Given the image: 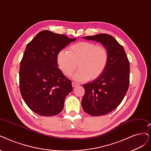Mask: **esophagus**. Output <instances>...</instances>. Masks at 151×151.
Here are the masks:
<instances>
[{"instance_id":"obj_1","label":"esophagus","mask_w":151,"mask_h":151,"mask_svg":"<svg viewBox=\"0 0 151 151\" xmlns=\"http://www.w3.org/2000/svg\"><path fill=\"white\" fill-rule=\"evenodd\" d=\"M80 85V84H79V83H76V82H72L73 87H76V86H78Z\"/></svg>"}]
</instances>
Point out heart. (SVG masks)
Wrapping results in <instances>:
<instances>
[{"label": "heart", "instance_id": "1", "mask_svg": "<svg viewBox=\"0 0 151 151\" xmlns=\"http://www.w3.org/2000/svg\"><path fill=\"white\" fill-rule=\"evenodd\" d=\"M108 53L104 47L90 42H81L61 50L57 55L60 69L67 76L76 69L73 78L77 81L95 80L102 75L108 62Z\"/></svg>", "mask_w": 151, "mask_h": 151}]
</instances>
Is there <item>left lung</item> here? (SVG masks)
Instances as JSON below:
<instances>
[{"mask_svg": "<svg viewBox=\"0 0 151 151\" xmlns=\"http://www.w3.org/2000/svg\"><path fill=\"white\" fill-rule=\"evenodd\" d=\"M83 38L101 43L106 49L109 58L102 75L91 83L83 85L85 93L82 98V108L91 116L107 114L118 106L127 91L129 61L123 47L110 35L100 33Z\"/></svg>", "mask_w": 151, "mask_h": 151, "instance_id": "obj_1", "label": "left lung"}]
</instances>
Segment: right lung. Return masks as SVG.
Wrapping results in <instances>:
<instances>
[{"label":"right lung","mask_w":151,"mask_h":151,"mask_svg":"<svg viewBox=\"0 0 151 151\" xmlns=\"http://www.w3.org/2000/svg\"><path fill=\"white\" fill-rule=\"evenodd\" d=\"M75 40L43 30L27 44L20 66V91L34 113L51 116L62 111L65 99L73 88L71 81L58 68L57 55Z\"/></svg>","instance_id":"right-lung-1"}]
</instances>
